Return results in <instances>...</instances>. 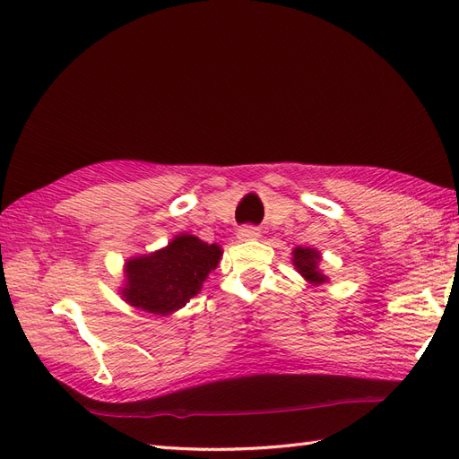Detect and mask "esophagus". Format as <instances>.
<instances>
[{
  "instance_id": "obj_1",
  "label": "esophagus",
  "mask_w": 459,
  "mask_h": 459,
  "mask_svg": "<svg viewBox=\"0 0 459 459\" xmlns=\"http://www.w3.org/2000/svg\"><path fill=\"white\" fill-rule=\"evenodd\" d=\"M260 235V231L253 226H243L239 231H238V238L243 239V241H248V239H256Z\"/></svg>"
}]
</instances>
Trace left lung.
<instances>
[{
    "label": "left lung",
    "instance_id": "left-lung-1",
    "mask_svg": "<svg viewBox=\"0 0 459 459\" xmlns=\"http://www.w3.org/2000/svg\"><path fill=\"white\" fill-rule=\"evenodd\" d=\"M293 262L299 270L312 283H324L327 281V277L317 270V262H319V253L312 251L308 247H299L293 251Z\"/></svg>",
    "mask_w": 459,
    "mask_h": 459
}]
</instances>
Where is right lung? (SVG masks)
<instances>
[{"label":"right lung","instance_id":"1","mask_svg":"<svg viewBox=\"0 0 459 459\" xmlns=\"http://www.w3.org/2000/svg\"><path fill=\"white\" fill-rule=\"evenodd\" d=\"M220 256L216 243L208 245L195 235H178L162 251L126 264L128 283L122 289V297L132 307L151 314H172L199 293Z\"/></svg>","mask_w":459,"mask_h":459}]
</instances>
